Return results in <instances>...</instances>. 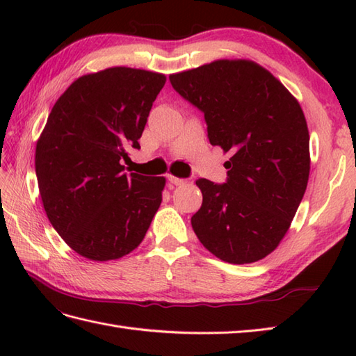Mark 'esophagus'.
<instances>
[{
    "instance_id": "1",
    "label": "esophagus",
    "mask_w": 356,
    "mask_h": 356,
    "mask_svg": "<svg viewBox=\"0 0 356 356\" xmlns=\"http://www.w3.org/2000/svg\"><path fill=\"white\" fill-rule=\"evenodd\" d=\"M168 180H170V184H172V185H184V184H186V179H179V177H174V176H168Z\"/></svg>"
}]
</instances>
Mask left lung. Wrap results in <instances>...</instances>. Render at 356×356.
Returning <instances> with one entry per match:
<instances>
[{
	"label": "left lung",
	"mask_w": 356,
	"mask_h": 356,
	"mask_svg": "<svg viewBox=\"0 0 356 356\" xmlns=\"http://www.w3.org/2000/svg\"><path fill=\"white\" fill-rule=\"evenodd\" d=\"M170 81L205 115L211 145L231 153L226 184L195 180L203 195L191 217L195 236L226 263L264 259L289 229L307 186L303 110L274 74L248 59H218Z\"/></svg>",
	"instance_id": "left-lung-1"
}]
</instances>
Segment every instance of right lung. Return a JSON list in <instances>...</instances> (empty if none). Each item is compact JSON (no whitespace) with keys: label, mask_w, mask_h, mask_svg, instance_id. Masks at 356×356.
Returning <instances> with one entry per match:
<instances>
[{"label":"right lung","mask_w":356,"mask_h":356,"mask_svg":"<svg viewBox=\"0 0 356 356\" xmlns=\"http://www.w3.org/2000/svg\"><path fill=\"white\" fill-rule=\"evenodd\" d=\"M165 74L111 67L84 74L53 105L36 142L35 170L53 228L74 252L116 260L140 245L165 177L127 172Z\"/></svg>","instance_id":"obj_1"}]
</instances>
